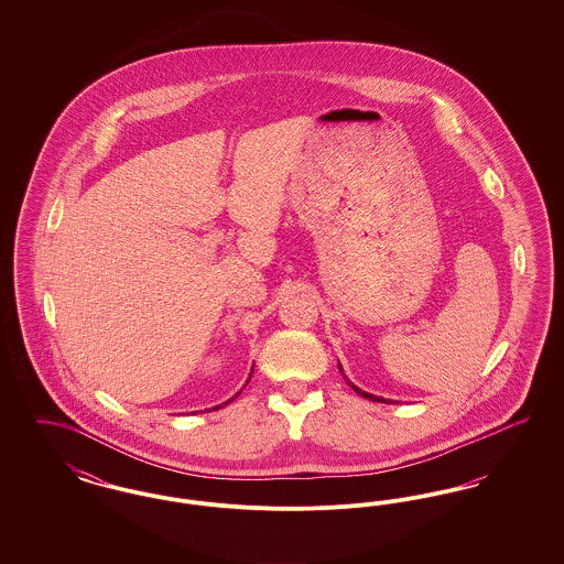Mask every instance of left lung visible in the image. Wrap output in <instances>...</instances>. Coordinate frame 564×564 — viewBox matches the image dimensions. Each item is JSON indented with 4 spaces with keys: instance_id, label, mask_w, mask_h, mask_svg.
I'll return each instance as SVG.
<instances>
[{
    "instance_id": "left-lung-1",
    "label": "left lung",
    "mask_w": 564,
    "mask_h": 564,
    "mask_svg": "<svg viewBox=\"0 0 564 564\" xmlns=\"http://www.w3.org/2000/svg\"><path fill=\"white\" fill-rule=\"evenodd\" d=\"M338 370H340V372H343V378H345V380H347V384H349L350 389H352V391H355V393H357V395H361V398H366V400H370V402L398 403V402H393V400H384V398H378V395H372V393H368V391H361V389H359V387H357V384H352V382H350L349 378H347V375H345V370H343V366H340V364H338Z\"/></svg>"
}]
</instances>
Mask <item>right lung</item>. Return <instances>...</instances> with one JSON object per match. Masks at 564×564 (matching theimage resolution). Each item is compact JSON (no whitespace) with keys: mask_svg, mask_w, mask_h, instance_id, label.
<instances>
[{"mask_svg":"<svg viewBox=\"0 0 564 564\" xmlns=\"http://www.w3.org/2000/svg\"><path fill=\"white\" fill-rule=\"evenodd\" d=\"M251 372H253V370H251ZM249 378H251V376H249ZM249 378H247V382H249ZM247 382H245V384H247ZM242 389H245V387H242ZM239 395H241V391H239V393H237V395H235V398H230V400H228V402H224V403H219V405H215L214 410H219V408H224V405H228V403L235 402V400H237V398H239Z\"/></svg>","mask_w":564,"mask_h":564,"instance_id":"obj_1","label":"right lung"}]
</instances>
